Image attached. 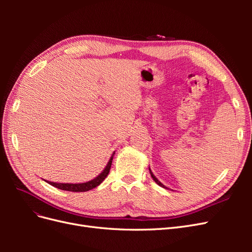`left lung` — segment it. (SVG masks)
Returning <instances> with one entry per match:
<instances>
[{"instance_id":"1","label":"left lung","mask_w":252,"mask_h":252,"mask_svg":"<svg viewBox=\"0 0 252 252\" xmlns=\"http://www.w3.org/2000/svg\"><path fill=\"white\" fill-rule=\"evenodd\" d=\"M149 171H150V174H151V178L155 180V182L157 183V184H158V185H159V186H161V187H164V188H166V187H165V186H164V185L162 184V183H161V182H159V181H158V179H157V178L155 177V175H154V173H152V171H151L150 169H149Z\"/></svg>"}]
</instances>
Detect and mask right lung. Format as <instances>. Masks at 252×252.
<instances>
[{
	"label": "right lung",
	"instance_id": "obj_1",
	"mask_svg": "<svg viewBox=\"0 0 252 252\" xmlns=\"http://www.w3.org/2000/svg\"><path fill=\"white\" fill-rule=\"evenodd\" d=\"M112 158L113 157L110 158L109 162L107 164V166L105 167V169L97 175V177L94 180H91L89 182L86 183H82V184H63V183H53V182H48V184L52 185L53 187H57L59 189L62 190H67V191H73V192H84V191H88V190L95 188L96 186H98L101 183L106 179L107 177L110 167H111V163H112ZM47 182V181H46Z\"/></svg>",
	"mask_w": 252,
	"mask_h": 252
}]
</instances>
